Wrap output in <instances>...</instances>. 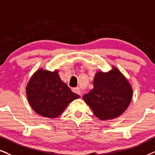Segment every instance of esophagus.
Returning a JSON list of instances; mask_svg holds the SVG:
<instances>
[{"label":"esophagus","mask_w":155,"mask_h":155,"mask_svg":"<svg viewBox=\"0 0 155 155\" xmlns=\"http://www.w3.org/2000/svg\"><path fill=\"white\" fill-rule=\"evenodd\" d=\"M72 91H73L74 93H77V94H78V95H80L81 96L82 95V91H81V89L80 88V87H74V88H72Z\"/></svg>","instance_id":"esophagus-1"}]
</instances>
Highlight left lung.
<instances>
[{
	"instance_id": "obj_1",
	"label": "left lung",
	"mask_w": 155,
	"mask_h": 155,
	"mask_svg": "<svg viewBox=\"0 0 155 155\" xmlns=\"http://www.w3.org/2000/svg\"><path fill=\"white\" fill-rule=\"evenodd\" d=\"M93 88L83 96L94 115L101 121L114 119L127 109L132 98V87L127 78L114 67L109 72L98 71Z\"/></svg>"
}]
</instances>
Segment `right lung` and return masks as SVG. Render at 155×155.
Wrapping results in <instances>:
<instances>
[{"instance_id":"1","label":"right lung","mask_w":155,"mask_h":155,"mask_svg":"<svg viewBox=\"0 0 155 155\" xmlns=\"http://www.w3.org/2000/svg\"><path fill=\"white\" fill-rule=\"evenodd\" d=\"M58 72V70L50 72L40 68L31 76L26 86L30 106L44 117H58L70 102L80 98L61 81Z\"/></svg>"}]
</instances>
